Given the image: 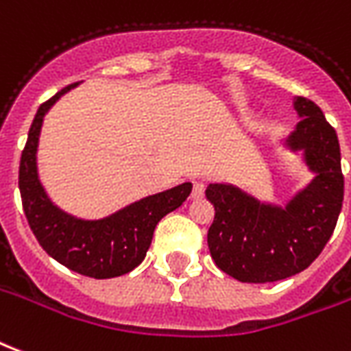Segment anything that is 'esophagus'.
Returning a JSON list of instances; mask_svg holds the SVG:
<instances>
[{
  "mask_svg": "<svg viewBox=\"0 0 351 351\" xmlns=\"http://www.w3.org/2000/svg\"><path fill=\"white\" fill-rule=\"evenodd\" d=\"M204 195V184L202 182H193V189H191V199L199 201Z\"/></svg>",
  "mask_w": 351,
  "mask_h": 351,
  "instance_id": "esophagus-1",
  "label": "esophagus"
}]
</instances>
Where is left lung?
<instances>
[{
  "mask_svg": "<svg viewBox=\"0 0 351 351\" xmlns=\"http://www.w3.org/2000/svg\"><path fill=\"white\" fill-rule=\"evenodd\" d=\"M303 119L290 136L292 149L305 150L318 173L285 210L258 204L240 189L210 184L214 204L208 249L215 266L240 282H274L313 264L333 234L344 201L341 145L322 110L300 96L294 104Z\"/></svg>",
  "mask_w": 351,
  "mask_h": 351,
  "instance_id": "obj_1",
  "label": "left lung"
}]
</instances>
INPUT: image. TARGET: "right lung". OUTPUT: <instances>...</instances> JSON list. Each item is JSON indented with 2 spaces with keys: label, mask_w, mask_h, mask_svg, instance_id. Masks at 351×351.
<instances>
[{
  "label": "right lung",
  "mask_w": 351,
  "mask_h": 351,
  "mask_svg": "<svg viewBox=\"0 0 351 351\" xmlns=\"http://www.w3.org/2000/svg\"><path fill=\"white\" fill-rule=\"evenodd\" d=\"M76 85L72 83L40 104L20 158L18 188L31 230L51 258L76 274L95 279H111L128 274L141 264L158 221L188 199L191 184H180L169 191L141 199L100 221H82L57 210L38 182V134L46 111L59 96Z\"/></svg>",
  "instance_id": "right-lung-1"
}]
</instances>
